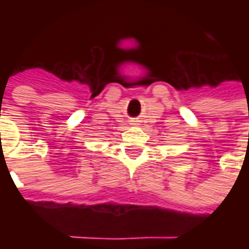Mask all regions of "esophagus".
Masks as SVG:
<instances>
[{
  "mask_svg": "<svg viewBox=\"0 0 249 249\" xmlns=\"http://www.w3.org/2000/svg\"><path fill=\"white\" fill-rule=\"evenodd\" d=\"M130 122H131V124H136V122H139V120L133 119V120H130Z\"/></svg>",
  "mask_w": 249,
  "mask_h": 249,
  "instance_id": "1",
  "label": "esophagus"
}]
</instances>
